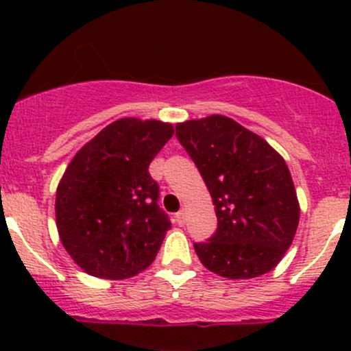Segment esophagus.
Instances as JSON below:
<instances>
[{"label": "esophagus", "instance_id": "34e87169", "mask_svg": "<svg viewBox=\"0 0 351 351\" xmlns=\"http://www.w3.org/2000/svg\"><path fill=\"white\" fill-rule=\"evenodd\" d=\"M175 222L178 226H185V222H186V210H180L178 214L175 215Z\"/></svg>", "mask_w": 351, "mask_h": 351}]
</instances>
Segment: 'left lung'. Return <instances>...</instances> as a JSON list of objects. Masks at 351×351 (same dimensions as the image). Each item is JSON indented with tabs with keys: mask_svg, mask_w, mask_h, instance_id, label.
<instances>
[{
	"mask_svg": "<svg viewBox=\"0 0 351 351\" xmlns=\"http://www.w3.org/2000/svg\"><path fill=\"white\" fill-rule=\"evenodd\" d=\"M176 137L197 165L217 215L214 236L193 244L202 265L231 280L274 270L293 241L300 215L285 159L224 115L176 123Z\"/></svg>",
	"mask_w": 351,
	"mask_h": 351,
	"instance_id": "8db88e82",
	"label": "left lung"
}]
</instances>
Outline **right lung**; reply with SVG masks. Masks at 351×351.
<instances>
[{"instance_id": "1", "label": "right lung", "mask_w": 351, "mask_h": 351, "mask_svg": "<svg viewBox=\"0 0 351 351\" xmlns=\"http://www.w3.org/2000/svg\"><path fill=\"white\" fill-rule=\"evenodd\" d=\"M173 132L168 122L125 117L71 159L56 192V224L64 250L91 277L123 280L154 261L171 222L147 169Z\"/></svg>"}]
</instances>
